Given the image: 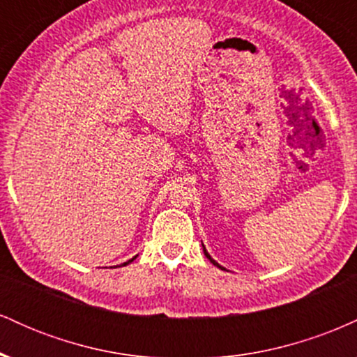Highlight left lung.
Returning <instances> with one entry per match:
<instances>
[{
  "label": "left lung",
  "instance_id": "obj_1",
  "mask_svg": "<svg viewBox=\"0 0 357 357\" xmlns=\"http://www.w3.org/2000/svg\"><path fill=\"white\" fill-rule=\"evenodd\" d=\"M203 252H204V255H206V258H208V260H210V261H211V264H213V265H216V267H218V268H223V267H221V265H218V264H216V261H215V260H213V258L210 257V253H208V252H206V248H204V245H203Z\"/></svg>",
  "mask_w": 357,
  "mask_h": 357
}]
</instances>
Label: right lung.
I'll list each match as a JSON object with an SVG mask.
<instances>
[{"label":"right lung","instance_id":"1","mask_svg":"<svg viewBox=\"0 0 357 357\" xmlns=\"http://www.w3.org/2000/svg\"><path fill=\"white\" fill-rule=\"evenodd\" d=\"M132 260H136V257H134V258H130V260H129V261H126V264H124V265H127V264H130V261H132Z\"/></svg>","mask_w":357,"mask_h":357}]
</instances>
